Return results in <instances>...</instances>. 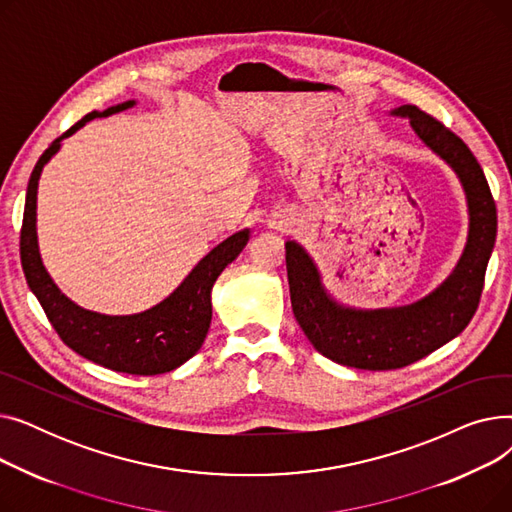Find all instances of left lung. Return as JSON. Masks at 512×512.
<instances>
[{
	"mask_svg": "<svg viewBox=\"0 0 512 512\" xmlns=\"http://www.w3.org/2000/svg\"><path fill=\"white\" fill-rule=\"evenodd\" d=\"M392 116L409 118L417 137L459 176L469 205V238L454 272L413 305L361 311L336 303L321 284L307 251L286 242L292 313L315 351L355 369L386 371L411 365L459 336L477 311L486 267L496 242V203L471 149L417 105Z\"/></svg>",
	"mask_w": 512,
	"mask_h": 512,
	"instance_id": "1",
	"label": "left lung"
}]
</instances>
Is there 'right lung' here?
I'll list each match as a JSON object with an SVG mask.
<instances>
[{
    "instance_id": "right-lung-1",
    "label": "right lung",
    "mask_w": 512,
    "mask_h": 512,
    "mask_svg": "<svg viewBox=\"0 0 512 512\" xmlns=\"http://www.w3.org/2000/svg\"><path fill=\"white\" fill-rule=\"evenodd\" d=\"M126 101L105 112H91L68 128L39 157L26 188L24 218L20 230V261L24 278L35 292L53 330L74 353L101 367L132 375L166 373L191 359L205 340L211 324V288L245 249L249 230H240L211 249L168 299L134 315H101L74 305L53 284L43 267L37 245V186L43 166L58 153L62 141L93 118H105L128 110Z\"/></svg>"
}]
</instances>
